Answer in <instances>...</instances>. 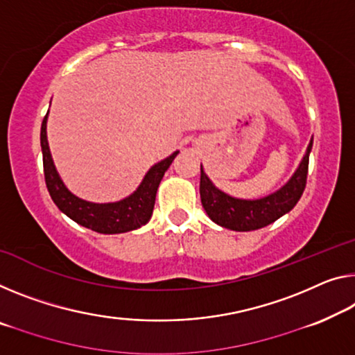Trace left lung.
Returning <instances> with one entry per match:
<instances>
[{"instance_id":"8db88e82","label":"left lung","mask_w":355,"mask_h":355,"mask_svg":"<svg viewBox=\"0 0 355 355\" xmlns=\"http://www.w3.org/2000/svg\"><path fill=\"white\" fill-rule=\"evenodd\" d=\"M311 149H313V139H311L302 163L293 173V176L288 179V182L276 190L275 193L259 200H241L223 193L211 182L201 166L200 196L206 214L217 225L230 228L234 232L259 230V228L270 225L287 214L288 211H292L293 206L302 198L303 190L306 187Z\"/></svg>"}]
</instances>
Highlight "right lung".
I'll list each match as a JSON object with an SVG mask.
<instances>
[{
  "label": "right lung",
  "instance_id": "right-lung-1",
  "mask_svg": "<svg viewBox=\"0 0 355 355\" xmlns=\"http://www.w3.org/2000/svg\"><path fill=\"white\" fill-rule=\"evenodd\" d=\"M46 127L47 114L41 125L42 165H44L47 190L60 211L64 212L69 219L78 222L79 225L105 234L132 232L149 222L152 211H154L157 189H159L163 174L170 168L174 157L179 154L178 150L166 157L165 160L155 163L147 171L139 187L127 198L116 201V203H92V201L80 200L71 193L60 179L55 165H53L51 149H49Z\"/></svg>",
  "mask_w": 355,
  "mask_h": 355
}]
</instances>
